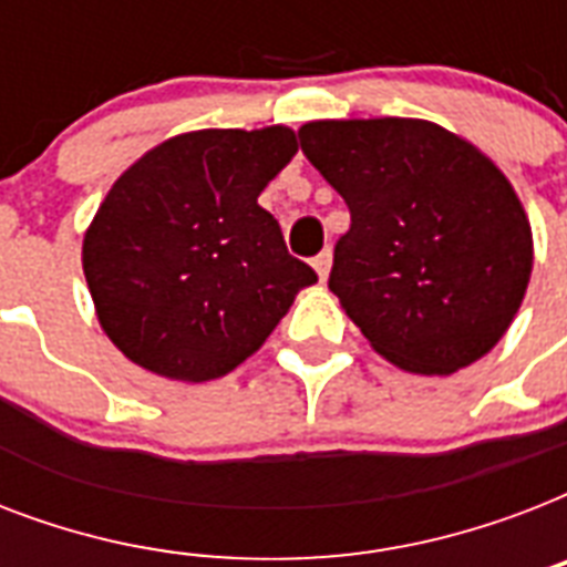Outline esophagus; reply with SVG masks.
Listing matches in <instances>:
<instances>
[{
    "label": "esophagus",
    "mask_w": 567,
    "mask_h": 567,
    "mask_svg": "<svg viewBox=\"0 0 567 567\" xmlns=\"http://www.w3.org/2000/svg\"><path fill=\"white\" fill-rule=\"evenodd\" d=\"M311 267L318 270L320 282H323V279H327V276H329V267H332V252H329V249H323L320 256H315V261H311Z\"/></svg>",
    "instance_id": "1"
}]
</instances>
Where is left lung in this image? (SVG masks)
Here are the masks:
<instances>
[{"mask_svg":"<svg viewBox=\"0 0 567 567\" xmlns=\"http://www.w3.org/2000/svg\"><path fill=\"white\" fill-rule=\"evenodd\" d=\"M300 146L344 196L329 291L382 359L456 373L518 315L533 231L497 164L430 120H315Z\"/></svg>","mask_w":567,"mask_h":567,"instance_id":"left-lung-1","label":"left lung"}]
</instances>
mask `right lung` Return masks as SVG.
I'll return each instance as SVG.
<instances>
[{
	"label": "right lung",
	"mask_w": 567,
	"mask_h": 567,
	"mask_svg": "<svg viewBox=\"0 0 567 567\" xmlns=\"http://www.w3.org/2000/svg\"><path fill=\"white\" fill-rule=\"evenodd\" d=\"M297 155L288 126L199 128L137 158L84 231L96 318L158 377L208 382L256 353L318 274L258 194Z\"/></svg>",
	"instance_id": "1"
}]
</instances>
